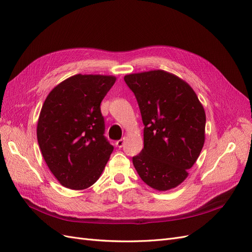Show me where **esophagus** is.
Segmentation results:
<instances>
[{
	"label": "esophagus",
	"mask_w": 252,
	"mask_h": 252,
	"mask_svg": "<svg viewBox=\"0 0 252 252\" xmlns=\"http://www.w3.org/2000/svg\"><path fill=\"white\" fill-rule=\"evenodd\" d=\"M124 141H125V139L118 140V141L116 142V145H117V146H118L119 148H122V147H123V145H124Z\"/></svg>",
	"instance_id": "34e87169"
}]
</instances>
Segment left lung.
I'll list each match as a JSON object with an SVG mask.
<instances>
[{"instance_id":"8db88e82","label":"left lung","mask_w":252,"mask_h":252,"mask_svg":"<svg viewBox=\"0 0 252 252\" xmlns=\"http://www.w3.org/2000/svg\"><path fill=\"white\" fill-rule=\"evenodd\" d=\"M144 124V148L132 158L140 178L165 191L188 175L205 142L206 116L193 89L164 70L127 74Z\"/></svg>"}]
</instances>
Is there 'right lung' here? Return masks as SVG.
I'll return each instance as SVG.
<instances>
[{
    "label": "right lung",
    "mask_w": 252,
    "mask_h": 252,
    "mask_svg": "<svg viewBox=\"0 0 252 252\" xmlns=\"http://www.w3.org/2000/svg\"><path fill=\"white\" fill-rule=\"evenodd\" d=\"M112 75L75 74L45 100L36 136L48 168L63 186L82 190L101 177L113 146L105 138L101 102L113 86Z\"/></svg>",
    "instance_id": "right-lung-1"
}]
</instances>
